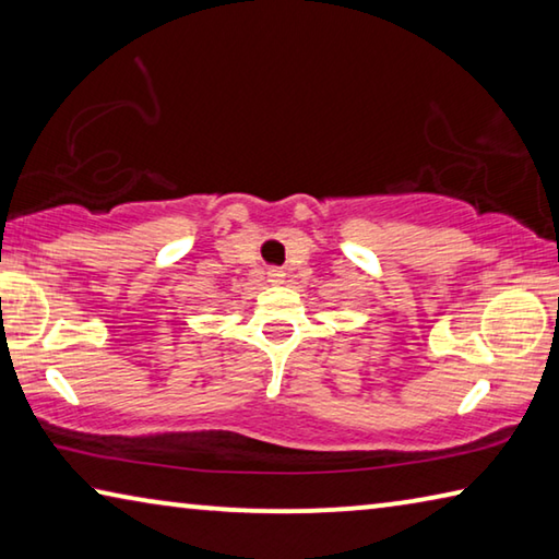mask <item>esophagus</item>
Segmentation results:
<instances>
[{
    "label": "esophagus",
    "mask_w": 559,
    "mask_h": 559,
    "mask_svg": "<svg viewBox=\"0 0 559 559\" xmlns=\"http://www.w3.org/2000/svg\"><path fill=\"white\" fill-rule=\"evenodd\" d=\"M269 281H271V283H281V281H283V273L276 271V269L269 271Z\"/></svg>",
    "instance_id": "34e87169"
}]
</instances>
